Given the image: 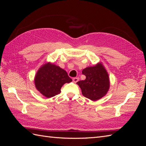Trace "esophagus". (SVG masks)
Returning a JSON list of instances; mask_svg holds the SVG:
<instances>
[{"mask_svg": "<svg viewBox=\"0 0 146 146\" xmlns=\"http://www.w3.org/2000/svg\"><path fill=\"white\" fill-rule=\"evenodd\" d=\"M72 80L74 83H77L79 80V78L78 77H74V78H73Z\"/></svg>", "mask_w": 146, "mask_h": 146, "instance_id": "obj_1", "label": "esophagus"}]
</instances>
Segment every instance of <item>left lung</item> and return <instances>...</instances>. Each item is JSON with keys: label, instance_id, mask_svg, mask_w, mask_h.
<instances>
[{"label": "left lung", "instance_id": "8db88e82", "mask_svg": "<svg viewBox=\"0 0 146 146\" xmlns=\"http://www.w3.org/2000/svg\"><path fill=\"white\" fill-rule=\"evenodd\" d=\"M86 79L77 83L82 94L91 100H97L104 97L109 90L110 81L107 72L102 64L98 63L82 70Z\"/></svg>", "mask_w": 146, "mask_h": 146}]
</instances>
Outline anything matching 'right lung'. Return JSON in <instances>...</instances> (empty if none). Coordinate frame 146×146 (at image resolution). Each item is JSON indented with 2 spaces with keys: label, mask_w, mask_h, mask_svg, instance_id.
Segmentation results:
<instances>
[{
  "label": "right lung",
  "mask_w": 146,
  "mask_h": 146,
  "mask_svg": "<svg viewBox=\"0 0 146 146\" xmlns=\"http://www.w3.org/2000/svg\"><path fill=\"white\" fill-rule=\"evenodd\" d=\"M72 81L64 69L49 63L39 68L35 78L36 89L47 98L59 94L64 84Z\"/></svg>",
  "instance_id": "right-lung-1"
}]
</instances>
